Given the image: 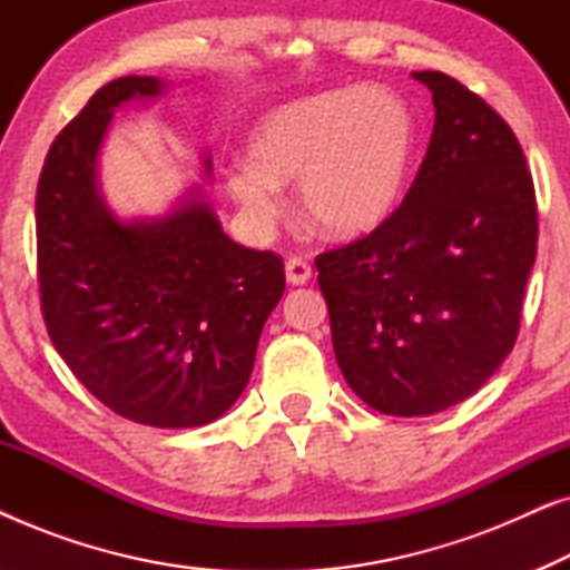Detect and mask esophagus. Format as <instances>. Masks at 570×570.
<instances>
[{
	"label": "esophagus",
	"mask_w": 570,
	"mask_h": 570,
	"mask_svg": "<svg viewBox=\"0 0 570 570\" xmlns=\"http://www.w3.org/2000/svg\"><path fill=\"white\" fill-rule=\"evenodd\" d=\"M285 275L291 285H306L311 275H314V269H311V264L306 259H301V256H291V259L285 262Z\"/></svg>",
	"instance_id": "obj_1"
}]
</instances>
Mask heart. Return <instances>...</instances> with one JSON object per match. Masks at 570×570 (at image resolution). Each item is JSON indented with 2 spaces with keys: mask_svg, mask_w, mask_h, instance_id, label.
Here are the masks:
<instances>
[{
  "mask_svg": "<svg viewBox=\"0 0 570 570\" xmlns=\"http://www.w3.org/2000/svg\"><path fill=\"white\" fill-rule=\"evenodd\" d=\"M412 108L389 88H342L262 116L248 160L228 168V189L256 225L283 213L279 184L298 181L308 223L332 238L376 230L400 205L415 160Z\"/></svg>",
  "mask_w": 570,
  "mask_h": 570,
  "instance_id": "obj_1",
  "label": "heart"
}]
</instances>
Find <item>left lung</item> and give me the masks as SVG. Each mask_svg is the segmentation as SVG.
<instances>
[{"label": "left lung", "instance_id": "8db88e82", "mask_svg": "<svg viewBox=\"0 0 570 570\" xmlns=\"http://www.w3.org/2000/svg\"><path fill=\"white\" fill-rule=\"evenodd\" d=\"M412 77L435 124L407 197L314 262L342 376L396 417L454 407L493 376L537 254L534 184L509 124L454 77Z\"/></svg>", "mask_w": 570, "mask_h": 570}]
</instances>
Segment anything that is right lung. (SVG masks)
Masks as SVG:
<instances>
[{"mask_svg": "<svg viewBox=\"0 0 570 570\" xmlns=\"http://www.w3.org/2000/svg\"><path fill=\"white\" fill-rule=\"evenodd\" d=\"M163 88L119 77L53 139L36 191L38 291L53 347L96 400L142 425L197 428L246 389L285 269L225 236L197 194L158 220L104 205L96 163L114 111Z\"/></svg>", "mask_w": 570, "mask_h": 570, "instance_id": "add662e5", "label": "right lung"}]
</instances>
